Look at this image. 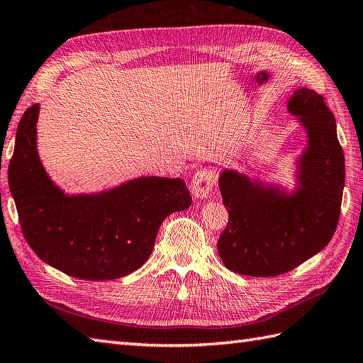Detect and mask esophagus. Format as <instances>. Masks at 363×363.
I'll use <instances>...</instances> for the list:
<instances>
[{
	"label": "esophagus",
	"instance_id": "1",
	"mask_svg": "<svg viewBox=\"0 0 363 363\" xmlns=\"http://www.w3.org/2000/svg\"><path fill=\"white\" fill-rule=\"evenodd\" d=\"M213 182H215L213 169H209V168L199 169V172L195 173V176L191 177L190 181L191 195H194L196 199L207 198L213 187Z\"/></svg>",
	"mask_w": 363,
	"mask_h": 363
}]
</instances>
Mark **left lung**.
Returning <instances> with one entry per match:
<instances>
[{
    "label": "left lung",
    "instance_id": "8db88e82",
    "mask_svg": "<svg viewBox=\"0 0 363 363\" xmlns=\"http://www.w3.org/2000/svg\"><path fill=\"white\" fill-rule=\"evenodd\" d=\"M287 111L307 135L295 162V189L233 168L220 173L229 223L217 248L223 264L238 274L287 273L318 254L335 233L345 187L335 117L325 98L304 87L293 91Z\"/></svg>",
    "mask_w": 363,
    "mask_h": 363
}]
</instances>
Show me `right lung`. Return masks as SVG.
Returning <instances> with one entry per match:
<instances>
[{
    "mask_svg": "<svg viewBox=\"0 0 363 363\" xmlns=\"http://www.w3.org/2000/svg\"><path fill=\"white\" fill-rule=\"evenodd\" d=\"M38 111L34 104L23 113L9 165L26 242L46 264L79 279L109 281L135 272L151 256L162 221L190 207L186 182L140 176L95 194H65L38 156Z\"/></svg>",
    "mask_w": 363,
    "mask_h": 363,
    "instance_id": "1",
    "label": "right lung"
}]
</instances>
